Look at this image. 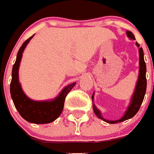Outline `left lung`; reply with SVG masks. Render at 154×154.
Wrapping results in <instances>:
<instances>
[{
  "instance_id": "1",
  "label": "left lung",
  "mask_w": 154,
  "mask_h": 154,
  "mask_svg": "<svg viewBox=\"0 0 154 154\" xmlns=\"http://www.w3.org/2000/svg\"><path fill=\"white\" fill-rule=\"evenodd\" d=\"M127 35L130 40H136V38L134 36L133 33L130 31H127ZM136 45L139 48V64H140V69H139V75L138 79L136 82V88L134 90L133 94L131 97V101L129 106H128V109L125 111L123 116L118 120H108L104 119L102 115H101V112L98 109L94 104L92 105V108H93V111L95 114L100 119L103 120L105 122L110 123V124H114V123H118V122H123L126 120L130 119L132 117H134L136 114L140 109V107L141 106L143 100H144V95L146 92V87H147V80H146V64L144 62V52L142 48H140V45L138 43L136 42ZM92 100H94V92L92 96ZM93 102V101H92Z\"/></svg>"
}]
</instances>
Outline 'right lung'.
Here are the masks:
<instances>
[{
    "instance_id": "obj_1",
    "label": "right lung",
    "mask_w": 154,
    "mask_h": 154,
    "mask_svg": "<svg viewBox=\"0 0 154 154\" xmlns=\"http://www.w3.org/2000/svg\"><path fill=\"white\" fill-rule=\"evenodd\" d=\"M33 36L34 35L27 39L22 45L18 52L15 63L13 66L12 69L10 95L15 108L26 121L35 124L50 123L56 120L62 114L66 97L75 87L76 83L75 82L65 87L59 95L52 100H34L29 98L24 93L18 79V69L23 57V53Z\"/></svg>"
}]
</instances>
